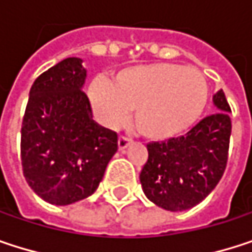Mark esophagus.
<instances>
[{
    "label": "esophagus",
    "instance_id": "obj_1",
    "mask_svg": "<svg viewBox=\"0 0 252 252\" xmlns=\"http://www.w3.org/2000/svg\"><path fill=\"white\" fill-rule=\"evenodd\" d=\"M129 143H131V140L129 138H126L124 135H121L120 138H118V149L121 150V152H124L126 147L129 146Z\"/></svg>",
    "mask_w": 252,
    "mask_h": 252
}]
</instances>
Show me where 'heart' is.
Listing matches in <instances>:
<instances>
[{
	"mask_svg": "<svg viewBox=\"0 0 252 252\" xmlns=\"http://www.w3.org/2000/svg\"><path fill=\"white\" fill-rule=\"evenodd\" d=\"M87 97L99 124L117 128L134 111V126L147 138L163 141L185 134L201 118L209 86L197 68L141 64L120 70L114 84L94 78Z\"/></svg>",
	"mask_w": 252,
	"mask_h": 252,
	"instance_id": "1",
	"label": "heart"
}]
</instances>
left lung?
<instances>
[{
    "instance_id": "1",
    "label": "left lung",
    "mask_w": 252,
    "mask_h": 252,
    "mask_svg": "<svg viewBox=\"0 0 252 252\" xmlns=\"http://www.w3.org/2000/svg\"><path fill=\"white\" fill-rule=\"evenodd\" d=\"M216 114L185 135L147 144L149 158L140 172L146 197L156 206L182 212L201 203L225 172L232 124L223 90L213 96Z\"/></svg>"
}]
</instances>
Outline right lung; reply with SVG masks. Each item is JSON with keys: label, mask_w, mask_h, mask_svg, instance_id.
Returning a JSON list of instances; mask_svg holds the SVG:
<instances>
[{"label": "right lung", "mask_w": 252, "mask_h": 252, "mask_svg": "<svg viewBox=\"0 0 252 252\" xmlns=\"http://www.w3.org/2000/svg\"><path fill=\"white\" fill-rule=\"evenodd\" d=\"M81 58H65L34 80L22 124V165L46 203L67 206L92 195L118 150L117 132L93 121L83 92Z\"/></svg>", "instance_id": "right-lung-1"}]
</instances>
